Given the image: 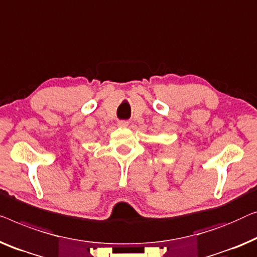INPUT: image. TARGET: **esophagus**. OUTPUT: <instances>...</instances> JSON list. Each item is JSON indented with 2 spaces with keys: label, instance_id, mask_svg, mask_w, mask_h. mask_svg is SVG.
Segmentation results:
<instances>
[{
  "label": "esophagus",
  "instance_id": "obj_1",
  "mask_svg": "<svg viewBox=\"0 0 257 257\" xmlns=\"http://www.w3.org/2000/svg\"><path fill=\"white\" fill-rule=\"evenodd\" d=\"M118 126H120V127H127L128 121L127 120H118Z\"/></svg>",
  "mask_w": 257,
  "mask_h": 257
}]
</instances>
